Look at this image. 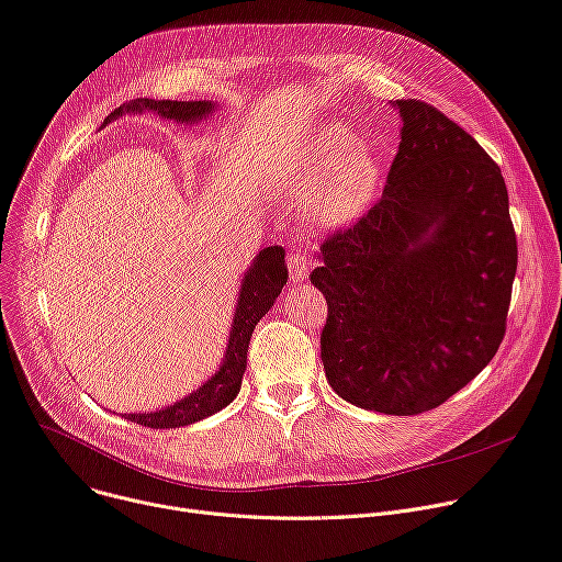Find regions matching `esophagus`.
Returning a JSON list of instances; mask_svg holds the SVG:
<instances>
[{
	"label": "esophagus",
	"mask_w": 562,
	"mask_h": 562,
	"mask_svg": "<svg viewBox=\"0 0 562 562\" xmlns=\"http://www.w3.org/2000/svg\"><path fill=\"white\" fill-rule=\"evenodd\" d=\"M289 271H291V282L293 284H305L310 278V259L305 252L291 250L289 252Z\"/></svg>",
	"instance_id": "esophagus-1"
}]
</instances>
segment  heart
<instances>
[{
	"label": "heart",
	"instance_id": "b5f03b06",
	"mask_svg": "<svg viewBox=\"0 0 562 562\" xmlns=\"http://www.w3.org/2000/svg\"><path fill=\"white\" fill-rule=\"evenodd\" d=\"M380 182V154L341 124L316 128L282 167V190L305 194L303 214L316 233L350 228L375 199Z\"/></svg>",
	"mask_w": 562,
	"mask_h": 562
}]
</instances>
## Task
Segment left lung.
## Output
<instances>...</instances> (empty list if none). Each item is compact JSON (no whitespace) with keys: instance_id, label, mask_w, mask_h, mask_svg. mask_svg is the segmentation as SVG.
<instances>
[{"instance_id":"1","label":"left lung","mask_w":562,"mask_h":562,"mask_svg":"<svg viewBox=\"0 0 562 562\" xmlns=\"http://www.w3.org/2000/svg\"><path fill=\"white\" fill-rule=\"evenodd\" d=\"M402 117L382 201L321 246V359L346 402L416 416L450 400L495 357L517 271L499 167L425 101Z\"/></svg>"}]
</instances>
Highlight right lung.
<instances>
[{
  "instance_id": "obj_1",
  "label": "right lung",
  "mask_w": 562,
  "mask_h": 562,
  "mask_svg": "<svg viewBox=\"0 0 562 562\" xmlns=\"http://www.w3.org/2000/svg\"><path fill=\"white\" fill-rule=\"evenodd\" d=\"M218 105L214 101H156V99H133L124 105H120L115 112H110L108 120L103 124L115 122L122 115H142V112H154V115H160L167 122H176L182 126L199 124L207 117H212V112ZM286 267H284V248L282 246H269L265 250H259L257 257L252 259V265L241 278L239 295H237V305L233 314V325L228 334V346L226 352H223L221 366L214 370V375L203 382L196 391L190 395H184L182 400L160 408L151 411V414H124L122 418L151 427V429H176L199 423L223 406H228L239 389H241V378L246 372V355H248V344L255 325L259 318L265 316L276 297L280 295L282 286L286 284Z\"/></svg>"
}]
</instances>
